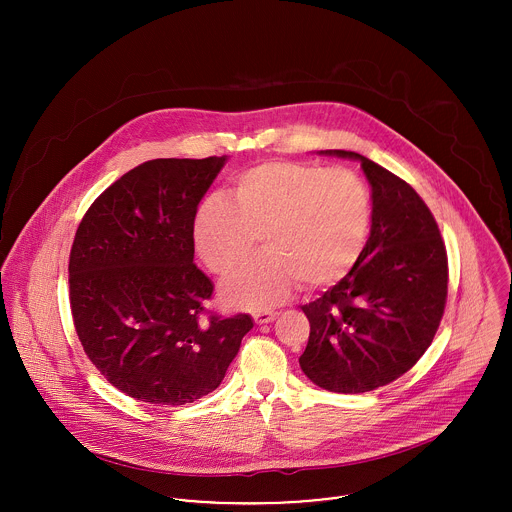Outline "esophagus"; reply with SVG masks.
<instances>
[{
    "instance_id": "1",
    "label": "esophagus",
    "mask_w": 512,
    "mask_h": 512,
    "mask_svg": "<svg viewBox=\"0 0 512 512\" xmlns=\"http://www.w3.org/2000/svg\"><path fill=\"white\" fill-rule=\"evenodd\" d=\"M276 315H278V313H274V311H258V313H254V321H256L258 325H266V323L274 321Z\"/></svg>"
}]
</instances>
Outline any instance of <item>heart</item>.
I'll use <instances>...</instances> for the list:
<instances>
[{
    "label": "heart",
    "instance_id": "1",
    "mask_svg": "<svg viewBox=\"0 0 512 512\" xmlns=\"http://www.w3.org/2000/svg\"><path fill=\"white\" fill-rule=\"evenodd\" d=\"M234 203L207 197L195 215L193 240L215 274L234 272L264 234L266 254L224 286L228 303L252 311L282 303L299 280L323 288L361 260L372 226V197L361 175L315 163L266 161L242 171Z\"/></svg>",
    "mask_w": 512,
    "mask_h": 512
}]
</instances>
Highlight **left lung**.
Here are the masks:
<instances>
[{
    "instance_id": "1",
    "label": "left lung",
    "mask_w": 512,
    "mask_h": 512,
    "mask_svg": "<svg viewBox=\"0 0 512 512\" xmlns=\"http://www.w3.org/2000/svg\"><path fill=\"white\" fill-rule=\"evenodd\" d=\"M319 153L361 163L372 226L357 266L301 307L311 331L299 366L329 392L361 394L408 372L432 345L447 297V254L438 222L406 181L355 151Z\"/></svg>"
}]
</instances>
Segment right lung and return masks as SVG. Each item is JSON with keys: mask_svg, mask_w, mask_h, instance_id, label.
I'll use <instances>...</instances> for the list:
<instances>
[{"mask_svg": "<svg viewBox=\"0 0 512 512\" xmlns=\"http://www.w3.org/2000/svg\"><path fill=\"white\" fill-rule=\"evenodd\" d=\"M226 159L146 161L78 224L69 262L76 335L104 378L140 402L207 396L254 327L246 313L203 315L213 282L193 264L197 207Z\"/></svg>", "mask_w": 512, "mask_h": 512, "instance_id": "1", "label": "right lung"}]
</instances>
